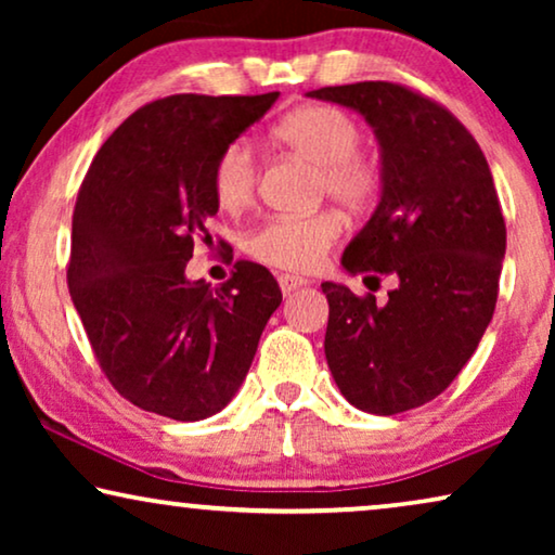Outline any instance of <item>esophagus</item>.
Wrapping results in <instances>:
<instances>
[{
    "label": "esophagus",
    "instance_id": "1",
    "mask_svg": "<svg viewBox=\"0 0 555 555\" xmlns=\"http://www.w3.org/2000/svg\"><path fill=\"white\" fill-rule=\"evenodd\" d=\"M278 283H280V291L283 293H293V291H298V287H302V285H308V280L306 278H298V275H280L278 278Z\"/></svg>",
    "mask_w": 555,
    "mask_h": 555
}]
</instances>
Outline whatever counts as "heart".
I'll list each match as a JSON object with an SVG mask.
<instances>
[{"label":"heart","mask_w":555,"mask_h":555,"mask_svg":"<svg viewBox=\"0 0 555 555\" xmlns=\"http://www.w3.org/2000/svg\"><path fill=\"white\" fill-rule=\"evenodd\" d=\"M272 143L318 169V192L348 209H363L378 192V166L359 151L361 128L333 105H306L272 128ZM217 204L230 215L247 209L257 192V162L247 143L234 141L217 156L211 171ZM344 224L333 211L306 217H272L247 234V253L270 268L313 270L336 245Z\"/></svg>","instance_id":"heart-1"}]
</instances>
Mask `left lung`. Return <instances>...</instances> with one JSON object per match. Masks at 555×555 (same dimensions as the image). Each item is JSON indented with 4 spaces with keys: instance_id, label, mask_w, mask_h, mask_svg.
I'll list each match as a JSON object with an SVG mask.
<instances>
[{
    "instance_id": "8db88e82",
    "label": "left lung",
    "mask_w": 555,
    "mask_h": 555,
    "mask_svg": "<svg viewBox=\"0 0 555 555\" xmlns=\"http://www.w3.org/2000/svg\"><path fill=\"white\" fill-rule=\"evenodd\" d=\"M374 128L382 194L348 242V275H391L389 300L321 283L325 359L348 404L391 416L422 406L475 353L498 302L505 219L477 141L450 111L404 86L369 80L310 90Z\"/></svg>"
}]
</instances>
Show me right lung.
Here are the masks:
<instances>
[{"label":"right lung","mask_w":555,"mask_h":555,"mask_svg":"<svg viewBox=\"0 0 555 555\" xmlns=\"http://www.w3.org/2000/svg\"><path fill=\"white\" fill-rule=\"evenodd\" d=\"M280 93L171 95L135 111L98 151L73 215L67 287L120 397L177 422L222 412L245 382L283 293L240 260L222 287L186 278L219 211L217 156Z\"/></svg>","instance_id":"right-lung-1"}]
</instances>
